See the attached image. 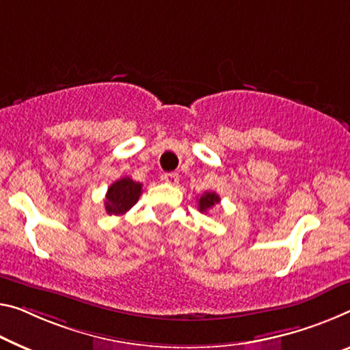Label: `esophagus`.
Wrapping results in <instances>:
<instances>
[{
  "label": "esophagus",
  "mask_w": 350,
  "mask_h": 350,
  "mask_svg": "<svg viewBox=\"0 0 350 350\" xmlns=\"http://www.w3.org/2000/svg\"><path fill=\"white\" fill-rule=\"evenodd\" d=\"M163 180L165 181V183H169V185H178V181H180V176H178V174H174V172H170V174H164L163 175Z\"/></svg>",
  "instance_id": "obj_1"
}]
</instances>
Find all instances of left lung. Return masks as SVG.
<instances>
[{
  "label": "left lung",
  "instance_id": "obj_1",
  "mask_svg": "<svg viewBox=\"0 0 350 350\" xmlns=\"http://www.w3.org/2000/svg\"><path fill=\"white\" fill-rule=\"evenodd\" d=\"M220 202V197L216 192H205L202 193V197L198 198V209L200 213H208L214 205H217Z\"/></svg>",
  "mask_w": 350,
  "mask_h": 350
}]
</instances>
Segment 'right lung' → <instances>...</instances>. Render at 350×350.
<instances>
[{
	"label": "right lung",
	"instance_id": "obj_1",
	"mask_svg": "<svg viewBox=\"0 0 350 350\" xmlns=\"http://www.w3.org/2000/svg\"><path fill=\"white\" fill-rule=\"evenodd\" d=\"M142 185L133 181L130 176H123L107 187L105 208L107 214H125L128 209H131L141 197Z\"/></svg>",
	"mask_w": 350,
	"mask_h": 350
}]
</instances>
